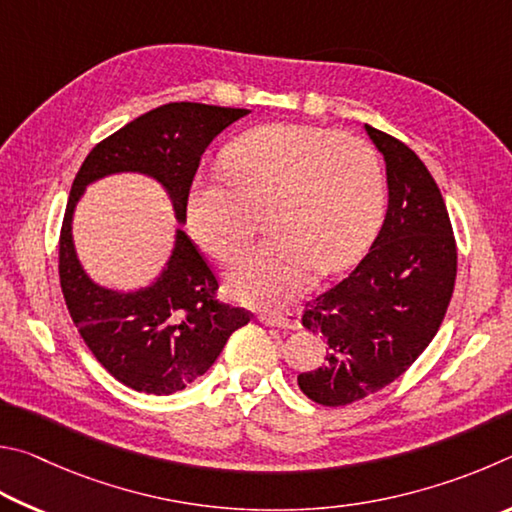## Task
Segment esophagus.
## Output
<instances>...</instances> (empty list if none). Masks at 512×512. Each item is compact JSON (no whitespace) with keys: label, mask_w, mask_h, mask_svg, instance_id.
I'll use <instances>...</instances> for the list:
<instances>
[{"label":"esophagus","mask_w":512,"mask_h":512,"mask_svg":"<svg viewBox=\"0 0 512 512\" xmlns=\"http://www.w3.org/2000/svg\"><path fill=\"white\" fill-rule=\"evenodd\" d=\"M261 321H263V324H267V326H276V328H285V330L299 328V315H297V310L263 312Z\"/></svg>","instance_id":"esophagus-1"}]
</instances>
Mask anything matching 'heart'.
I'll return each mask as SVG.
<instances>
[{
  "instance_id": "1",
  "label": "heart",
  "mask_w": 512,
  "mask_h": 512,
  "mask_svg": "<svg viewBox=\"0 0 512 512\" xmlns=\"http://www.w3.org/2000/svg\"><path fill=\"white\" fill-rule=\"evenodd\" d=\"M220 175H197L186 220L215 261H233L267 213L274 236L233 265L236 297L281 306L306 290L317 272L353 265L380 229L384 170L357 134L319 125L267 123L238 134L222 150Z\"/></svg>"
}]
</instances>
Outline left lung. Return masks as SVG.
I'll list each match as a JSON object with an SVG mask.
<instances>
[{
	"mask_svg": "<svg viewBox=\"0 0 512 512\" xmlns=\"http://www.w3.org/2000/svg\"><path fill=\"white\" fill-rule=\"evenodd\" d=\"M364 130L387 161L389 209L360 265L303 310L301 324L326 355L297 382L324 407L398 380L441 328L456 281V240L434 177L405 143L369 123Z\"/></svg>",
	"mask_w": 512,
	"mask_h": 512,
	"instance_id": "left-lung-1",
	"label": "left lung"
}]
</instances>
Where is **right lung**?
Masks as SVG:
<instances>
[{
    "label": "right lung",
    "instance_id": "add662e5",
    "mask_svg": "<svg viewBox=\"0 0 512 512\" xmlns=\"http://www.w3.org/2000/svg\"><path fill=\"white\" fill-rule=\"evenodd\" d=\"M245 114L240 107L204 103L161 105L96 143L71 184L58 245L62 297L92 355L134 391L168 396L186 389L218 360L233 330L249 324L251 312L218 299V276L182 229L155 285L134 294L98 288L71 242L74 206L94 179L137 170L166 186L177 220L184 222L202 152Z\"/></svg>",
    "mask_w": 512,
    "mask_h": 512
}]
</instances>
